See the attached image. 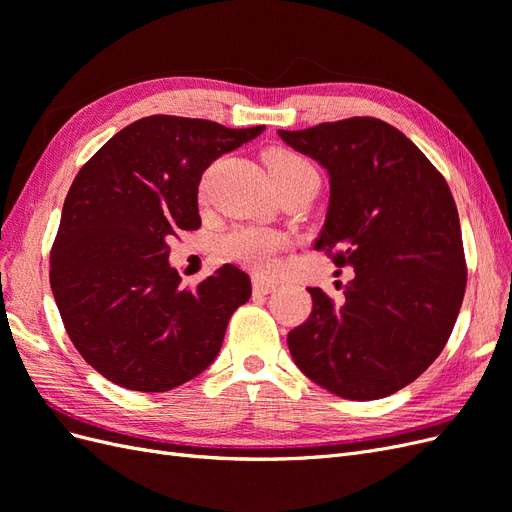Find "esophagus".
Segmentation results:
<instances>
[{
    "label": "esophagus",
    "instance_id": "esophagus-1",
    "mask_svg": "<svg viewBox=\"0 0 512 512\" xmlns=\"http://www.w3.org/2000/svg\"><path fill=\"white\" fill-rule=\"evenodd\" d=\"M252 286H254V292H256V294H269V292H275V290H277V282L267 280V277H258V275L254 277Z\"/></svg>",
    "mask_w": 512,
    "mask_h": 512
}]
</instances>
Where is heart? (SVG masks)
<instances>
[{"instance_id": "heart-1", "label": "heart", "mask_w": 512, "mask_h": 512, "mask_svg": "<svg viewBox=\"0 0 512 512\" xmlns=\"http://www.w3.org/2000/svg\"><path fill=\"white\" fill-rule=\"evenodd\" d=\"M269 173L277 188H290L301 183H318V170L305 156L290 149H271L267 153ZM286 237L265 226H237L222 241L224 252L247 267L271 269L275 258L284 250Z\"/></svg>"}]
</instances>
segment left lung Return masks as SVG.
Listing matches in <instances>:
<instances>
[{"label": "left lung", "mask_w": 512, "mask_h": 512, "mask_svg": "<svg viewBox=\"0 0 512 512\" xmlns=\"http://www.w3.org/2000/svg\"><path fill=\"white\" fill-rule=\"evenodd\" d=\"M329 173L316 250L352 267L344 301L320 288L288 333L303 374L344 399H380L438 359L466 292V260L451 190L406 134L374 117L277 130Z\"/></svg>", "instance_id": "left-lung-1"}]
</instances>
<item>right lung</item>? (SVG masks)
I'll use <instances>...</instances> for the list:
<instances>
[{"label":"right lung","mask_w":512,"mask_h":512,"mask_svg":"<svg viewBox=\"0 0 512 512\" xmlns=\"http://www.w3.org/2000/svg\"><path fill=\"white\" fill-rule=\"evenodd\" d=\"M207 119H138L72 181L51 250V288L74 348L123 389L164 393L218 356L228 320L252 297L224 265L181 288L168 239L196 230L198 183L213 160L262 134Z\"/></svg>","instance_id":"obj_1"}]
</instances>
